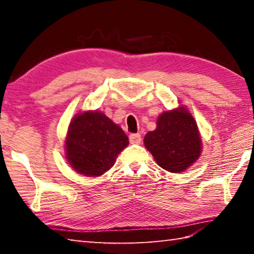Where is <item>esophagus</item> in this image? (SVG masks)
Instances as JSON below:
<instances>
[{"mask_svg": "<svg viewBox=\"0 0 254 254\" xmlns=\"http://www.w3.org/2000/svg\"><path fill=\"white\" fill-rule=\"evenodd\" d=\"M128 140H130V143L132 144H139L142 139H141V134H139V133H132L128 136Z\"/></svg>", "mask_w": 254, "mask_h": 254, "instance_id": "34e87169", "label": "esophagus"}]
</instances>
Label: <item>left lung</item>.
<instances>
[{"label":"left lung","mask_w":254,"mask_h":254,"mask_svg":"<svg viewBox=\"0 0 254 254\" xmlns=\"http://www.w3.org/2000/svg\"><path fill=\"white\" fill-rule=\"evenodd\" d=\"M144 145L158 165L170 173L186 170L198 159L201 151L198 127L184 107L162 113L156 130L144 136Z\"/></svg>","instance_id":"left-lung-1"}]
</instances>
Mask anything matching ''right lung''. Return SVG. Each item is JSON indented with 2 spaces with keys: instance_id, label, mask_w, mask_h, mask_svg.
<instances>
[{
  "instance_id": "obj_1",
  "label": "right lung",
  "mask_w": 254,
  "mask_h": 254,
  "mask_svg": "<svg viewBox=\"0 0 254 254\" xmlns=\"http://www.w3.org/2000/svg\"><path fill=\"white\" fill-rule=\"evenodd\" d=\"M128 144L121 127L101 112H85L72 120L66 139L68 162L77 173L96 177L112 168Z\"/></svg>"
}]
</instances>
